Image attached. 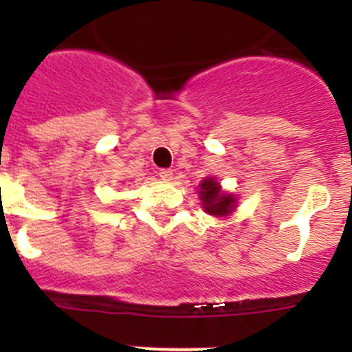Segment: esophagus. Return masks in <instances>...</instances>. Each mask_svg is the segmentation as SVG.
Returning a JSON list of instances; mask_svg holds the SVG:
<instances>
[{"label": "esophagus", "mask_w": 352, "mask_h": 352, "mask_svg": "<svg viewBox=\"0 0 352 352\" xmlns=\"http://www.w3.org/2000/svg\"><path fill=\"white\" fill-rule=\"evenodd\" d=\"M158 176H160V179H164V182H170L173 179V170L170 169H162L160 173H158Z\"/></svg>", "instance_id": "1"}]
</instances>
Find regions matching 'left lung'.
I'll return each instance as SVG.
<instances>
[{
    "instance_id": "8db88e82",
    "label": "left lung",
    "mask_w": 352,
    "mask_h": 352,
    "mask_svg": "<svg viewBox=\"0 0 352 352\" xmlns=\"http://www.w3.org/2000/svg\"><path fill=\"white\" fill-rule=\"evenodd\" d=\"M197 194L203 204V210L211 217H229L238 206V195L223 190L219 179L208 176L199 183Z\"/></svg>"
}]
</instances>
